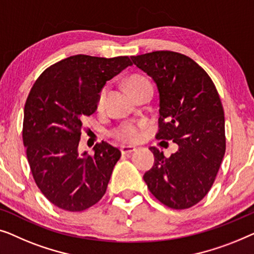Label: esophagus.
Listing matches in <instances>:
<instances>
[{"instance_id": "obj_1", "label": "esophagus", "mask_w": 254, "mask_h": 254, "mask_svg": "<svg viewBox=\"0 0 254 254\" xmlns=\"http://www.w3.org/2000/svg\"><path fill=\"white\" fill-rule=\"evenodd\" d=\"M135 147H133V146H121V152H122V154L124 155H128L131 154V153L135 152Z\"/></svg>"}]
</instances>
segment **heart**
Segmentation results:
<instances>
[{
  "label": "heart",
  "instance_id": "heart-1",
  "mask_svg": "<svg viewBox=\"0 0 254 254\" xmlns=\"http://www.w3.org/2000/svg\"><path fill=\"white\" fill-rule=\"evenodd\" d=\"M126 84H127V90L130 91L133 95L144 90L145 87L152 86L148 79H146V78L142 76H139V74H133V76L128 77ZM106 95H107V86L103 87L101 92H100L99 99H98L99 106L103 105ZM144 127V123L138 124V126H135V124H132V123H126L123 124V126H121L119 128H116V130L113 132V134L114 137H116L121 141H134L137 140V138L139 137V127Z\"/></svg>",
  "mask_w": 254,
  "mask_h": 254
}]
</instances>
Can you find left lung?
<instances>
[{
	"mask_svg": "<svg viewBox=\"0 0 254 254\" xmlns=\"http://www.w3.org/2000/svg\"><path fill=\"white\" fill-rule=\"evenodd\" d=\"M131 60L158 87L156 139L178 145L169 158L149 147L154 164L145 173L144 181L163 205L190 208L208 193L226 152L219 93L206 71L180 53L158 51L131 56Z\"/></svg>",
	"mask_w": 254,
	"mask_h": 254,
	"instance_id": "left-lung-1",
	"label": "left lung"
}]
</instances>
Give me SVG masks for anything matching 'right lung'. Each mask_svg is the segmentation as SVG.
Returning a JSON list of instances; mask_svg holds the SVG:
<instances>
[{
  "mask_svg": "<svg viewBox=\"0 0 254 254\" xmlns=\"http://www.w3.org/2000/svg\"><path fill=\"white\" fill-rule=\"evenodd\" d=\"M130 65L127 56H70L46 69L31 88L23 142L38 188L61 209L81 212L106 193L121 152L102 141L94 155L79 154L81 120L98 108L107 80Z\"/></svg>",
  "mask_w": 254,
  "mask_h": 254,
  "instance_id": "right-lung-1",
  "label": "right lung"
}]
</instances>
